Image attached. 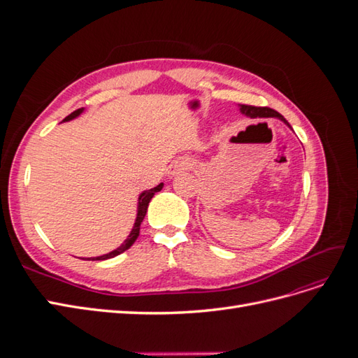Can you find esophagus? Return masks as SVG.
Wrapping results in <instances>:
<instances>
[{
  "instance_id": "obj_1",
  "label": "esophagus",
  "mask_w": 358,
  "mask_h": 358,
  "mask_svg": "<svg viewBox=\"0 0 358 358\" xmlns=\"http://www.w3.org/2000/svg\"><path fill=\"white\" fill-rule=\"evenodd\" d=\"M188 167H189V162H188V161L175 162V164H173V166L170 167V175H176V173H179V171H182V170H185V169H188Z\"/></svg>"
}]
</instances>
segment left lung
Masks as SVG:
<instances>
[{
	"mask_svg": "<svg viewBox=\"0 0 358 358\" xmlns=\"http://www.w3.org/2000/svg\"><path fill=\"white\" fill-rule=\"evenodd\" d=\"M239 110L242 115H245L248 117H278L285 125H288L291 128V125L287 122V119L282 115H279L273 109H268V107H255V106L239 104Z\"/></svg>",
	"mask_w": 358,
	"mask_h": 358,
	"instance_id": "obj_1",
	"label": "left lung"
}]
</instances>
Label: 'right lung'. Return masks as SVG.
Wrapping results in <instances>:
<instances>
[{"instance_id":"1","label":"right lung","mask_w":358,"mask_h":358,"mask_svg":"<svg viewBox=\"0 0 358 358\" xmlns=\"http://www.w3.org/2000/svg\"><path fill=\"white\" fill-rule=\"evenodd\" d=\"M83 112H85V107H82V109L74 110L71 115H69L66 119H64L62 122L73 121V119L79 117ZM162 187H164V183H159V185H157V187H155V188H152V189H146V191H143V192H140V196H138V199H137V213H136V221H134V225H133L131 231H129V234L127 236V239L121 243V246H117L116 249H113V251L107 252V254H103V255H100V257H90V258H85V259H92V262H101V259H109V258H113V257H116V255H119V254L125 252L128 248H131V246H133V243L136 242V239L138 237V233H140V224H142V222H143V220H145V215H146V212H148L149 201L152 200V197L155 196V194H157L158 191H161V189H162Z\"/></svg>"}]
</instances>
